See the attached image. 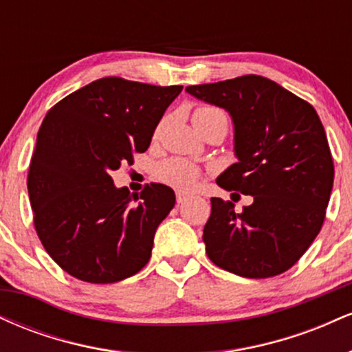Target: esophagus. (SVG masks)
<instances>
[{"instance_id":"esophagus-1","label":"esophagus","mask_w":352,"mask_h":352,"mask_svg":"<svg viewBox=\"0 0 352 352\" xmlns=\"http://www.w3.org/2000/svg\"><path fill=\"white\" fill-rule=\"evenodd\" d=\"M190 195L188 193H184V192H177V204H184L185 200H188Z\"/></svg>"}]
</instances>
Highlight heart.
Segmentation results:
<instances>
[{"label":"heart","instance_id":"obj_1","mask_svg":"<svg viewBox=\"0 0 352 352\" xmlns=\"http://www.w3.org/2000/svg\"><path fill=\"white\" fill-rule=\"evenodd\" d=\"M213 116H221L225 114L221 111H218L215 107L210 106H200L193 111L192 120L193 124H200L201 120L207 119V117ZM227 119V117H225ZM157 177L160 182L170 185L173 188L179 190H193L199 185L201 179V168L199 165L190 162L187 159H180V157H173V159L165 160L157 167Z\"/></svg>","mask_w":352,"mask_h":352}]
</instances>
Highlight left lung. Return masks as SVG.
<instances>
[{"label": "left lung", "instance_id": "8db88e82", "mask_svg": "<svg viewBox=\"0 0 352 352\" xmlns=\"http://www.w3.org/2000/svg\"><path fill=\"white\" fill-rule=\"evenodd\" d=\"M185 91L230 112L238 162L217 184L252 195L241 213L232 201L212 199L204 228L208 258L245 278L288 272L318 236L333 190V155L316 111L256 74Z\"/></svg>", "mask_w": 352, "mask_h": 352}]
</instances>
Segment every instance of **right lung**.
I'll return each mask as SVG.
<instances>
[{
  "instance_id": "obj_1",
  "label": "right lung",
  "mask_w": 352,
  "mask_h": 352,
  "mask_svg": "<svg viewBox=\"0 0 352 352\" xmlns=\"http://www.w3.org/2000/svg\"><path fill=\"white\" fill-rule=\"evenodd\" d=\"M182 86L102 78L44 117L28 172L34 228L52 260L80 281L116 283L151 260L153 235L175 205L162 184L131 193L111 173L134 164Z\"/></svg>"
}]
</instances>
